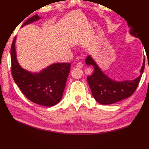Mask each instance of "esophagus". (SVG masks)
Instances as JSON below:
<instances>
[{
    "label": "esophagus",
    "instance_id": "esophagus-1",
    "mask_svg": "<svg viewBox=\"0 0 149 149\" xmlns=\"http://www.w3.org/2000/svg\"><path fill=\"white\" fill-rule=\"evenodd\" d=\"M76 66H77V68H83V66H84V64H82V62H78V63L77 64Z\"/></svg>",
    "mask_w": 149,
    "mask_h": 149
}]
</instances>
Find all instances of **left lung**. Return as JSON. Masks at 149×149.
<instances>
[{"mask_svg": "<svg viewBox=\"0 0 149 149\" xmlns=\"http://www.w3.org/2000/svg\"><path fill=\"white\" fill-rule=\"evenodd\" d=\"M128 27L130 26L128 25ZM130 33L137 38L133 29L131 27ZM87 65L94 67V72L87 77V81L92 95L97 102L101 104H111L130 97L138 87L143 74L145 59L140 69V74L133 80L116 81L106 75L91 55L85 60Z\"/></svg>", "mask_w": 149, "mask_h": 149, "instance_id": "1", "label": "left lung"}]
</instances>
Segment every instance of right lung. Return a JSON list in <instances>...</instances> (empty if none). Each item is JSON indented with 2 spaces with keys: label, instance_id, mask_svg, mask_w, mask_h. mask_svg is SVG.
Returning <instances> with one entry per match:
<instances>
[{
  "label": "right lung",
  "instance_id": "obj_1",
  "mask_svg": "<svg viewBox=\"0 0 149 149\" xmlns=\"http://www.w3.org/2000/svg\"><path fill=\"white\" fill-rule=\"evenodd\" d=\"M38 15L32 16L24 22V26L38 21ZM11 48V73L15 83L29 100L44 107H52L61 100L67 78L70 72L71 63H55L39 72H32L19 64L16 57L15 42Z\"/></svg>",
  "mask_w": 149,
  "mask_h": 149
}]
</instances>
